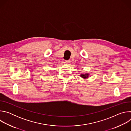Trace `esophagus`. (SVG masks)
<instances>
[{
	"label": "esophagus",
	"instance_id": "34e87169",
	"mask_svg": "<svg viewBox=\"0 0 131 131\" xmlns=\"http://www.w3.org/2000/svg\"><path fill=\"white\" fill-rule=\"evenodd\" d=\"M65 63H66V64H69L70 63V60H67V61H65Z\"/></svg>",
	"mask_w": 131,
	"mask_h": 131
}]
</instances>
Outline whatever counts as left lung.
I'll use <instances>...</instances> for the list:
<instances>
[{
	"instance_id": "1",
	"label": "left lung",
	"mask_w": 131,
	"mask_h": 131,
	"mask_svg": "<svg viewBox=\"0 0 131 131\" xmlns=\"http://www.w3.org/2000/svg\"><path fill=\"white\" fill-rule=\"evenodd\" d=\"M90 74L88 73H81L80 74V77L83 79H86V78H89V76Z\"/></svg>"
}]
</instances>
